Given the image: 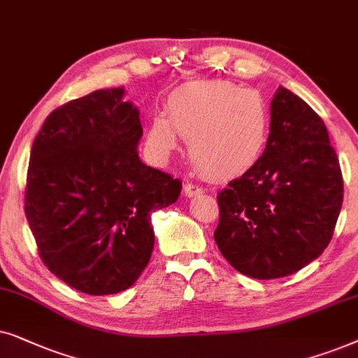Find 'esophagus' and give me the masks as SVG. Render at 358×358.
<instances>
[{
    "label": "esophagus",
    "instance_id": "1",
    "mask_svg": "<svg viewBox=\"0 0 358 358\" xmlns=\"http://www.w3.org/2000/svg\"><path fill=\"white\" fill-rule=\"evenodd\" d=\"M183 192L187 196L192 198V196H196V194H199V193H203V188L193 182H187L183 187Z\"/></svg>",
    "mask_w": 358,
    "mask_h": 358
}]
</instances>
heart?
<instances>
[{
  "instance_id": "1",
  "label": "heart",
  "mask_w": 358,
  "mask_h": 358,
  "mask_svg": "<svg viewBox=\"0 0 358 358\" xmlns=\"http://www.w3.org/2000/svg\"><path fill=\"white\" fill-rule=\"evenodd\" d=\"M270 132L271 114L259 92L211 80L176 88L166 101V116L152 121L149 139L155 150L169 154L182 136L201 173L231 178L259 164Z\"/></svg>"
}]
</instances>
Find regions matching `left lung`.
I'll return each instance as SVG.
<instances>
[{
  "mask_svg": "<svg viewBox=\"0 0 358 358\" xmlns=\"http://www.w3.org/2000/svg\"><path fill=\"white\" fill-rule=\"evenodd\" d=\"M262 160L217 193L214 241L224 259L252 278L273 280L317 259L334 234L344 182L326 124L280 87Z\"/></svg>",
  "mask_w": 358,
  "mask_h": 358,
  "instance_id": "left-lung-1",
  "label": "left lung"
}]
</instances>
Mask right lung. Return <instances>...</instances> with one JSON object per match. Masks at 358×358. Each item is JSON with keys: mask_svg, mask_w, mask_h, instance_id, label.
<instances>
[{"mask_svg": "<svg viewBox=\"0 0 358 358\" xmlns=\"http://www.w3.org/2000/svg\"><path fill=\"white\" fill-rule=\"evenodd\" d=\"M122 94L96 90L54 109L32 144L24 193L42 262L94 296L136 283L154 250L150 214L182 192L141 162L139 111Z\"/></svg>", "mask_w": 358, "mask_h": 358, "instance_id": "right-lung-1", "label": "right lung"}]
</instances>
